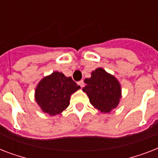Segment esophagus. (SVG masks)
Returning <instances> with one entry per match:
<instances>
[{
    "label": "esophagus",
    "mask_w": 158,
    "mask_h": 158,
    "mask_svg": "<svg viewBox=\"0 0 158 158\" xmlns=\"http://www.w3.org/2000/svg\"><path fill=\"white\" fill-rule=\"evenodd\" d=\"M78 84H79V86L81 87V88H83V87H84V80H80V81L78 82Z\"/></svg>",
    "instance_id": "34e87169"
}]
</instances>
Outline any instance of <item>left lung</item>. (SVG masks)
Listing matches in <instances>:
<instances>
[{
	"label": "left lung",
	"mask_w": 158,
	"mask_h": 158,
	"mask_svg": "<svg viewBox=\"0 0 158 158\" xmlns=\"http://www.w3.org/2000/svg\"><path fill=\"white\" fill-rule=\"evenodd\" d=\"M84 83L83 92L100 112L109 113L117 107L121 98V86L114 75L99 67L92 72L90 78L84 79Z\"/></svg>",
	"instance_id": "left-lung-1"
}]
</instances>
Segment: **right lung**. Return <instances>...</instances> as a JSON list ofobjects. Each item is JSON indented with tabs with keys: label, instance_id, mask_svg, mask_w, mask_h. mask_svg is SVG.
<instances>
[{
	"label": "right lung",
	"instance_id": "obj_1",
	"mask_svg": "<svg viewBox=\"0 0 158 158\" xmlns=\"http://www.w3.org/2000/svg\"><path fill=\"white\" fill-rule=\"evenodd\" d=\"M79 89L80 86L77 85L71 77L54 71L39 81L34 98L43 112L54 116L69 106L70 96Z\"/></svg>",
	"mask_w": 158,
	"mask_h": 158
}]
</instances>
